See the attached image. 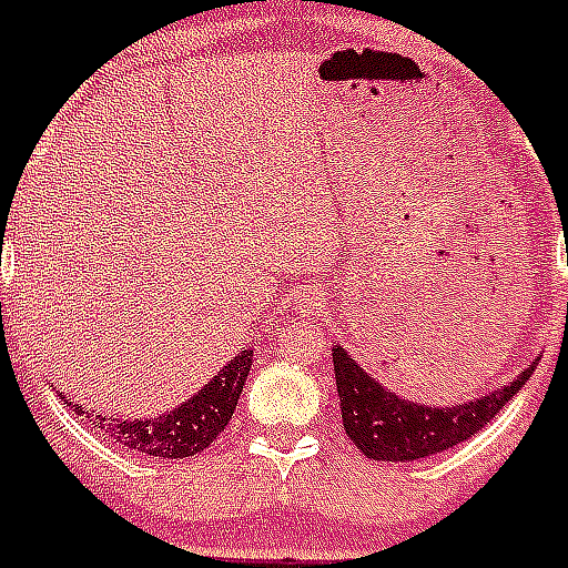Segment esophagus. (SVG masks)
<instances>
[{
	"label": "esophagus",
	"mask_w": 568,
	"mask_h": 568,
	"mask_svg": "<svg viewBox=\"0 0 568 568\" xmlns=\"http://www.w3.org/2000/svg\"><path fill=\"white\" fill-rule=\"evenodd\" d=\"M325 311V296L320 291H305V294L296 300V314L302 316H320Z\"/></svg>",
	"instance_id": "esophagus-1"
}]
</instances>
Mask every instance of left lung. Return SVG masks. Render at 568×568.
I'll list each match as a JSON object with an SVG mask.
<instances>
[{"label":"left lung","instance_id":"8db88e82","mask_svg":"<svg viewBox=\"0 0 568 568\" xmlns=\"http://www.w3.org/2000/svg\"><path fill=\"white\" fill-rule=\"evenodd\" d=\"M535 367L538 358L510 384L476 400H465L459 406H426L384 389L364 373L356 358L347 356V349L338 344L333 347L344 432L364 457L378 463H412L465 443L499 415L501 406L527 384Z\"/></svg>","mask_w":568,"mask_h":568}]
</instances>
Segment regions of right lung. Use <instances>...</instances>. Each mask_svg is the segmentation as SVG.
Listing matches in <instances>:
<instances>
[{
  "mask_svg": "<svg viewBox=\"0 0 568 568\" xmlns=\"http://www.w3.org/2000/svg\"><path fill=\"white\" fill-rule=\"evenodd\" d=\"M248 369H252V349H241L219 375H212L204 389L187 397L179 409L151 417V420L148 417L145 420H111V417H103L98 412L87 409V406L75 404L72 397L67 400V406H72V412H78L81 417H87L89 426L103 432L114 443H123L131 452L162 459L195 457V454L204 452L212 439H219L226 423L232 420Z\"/></svg>",
  "mask_w": 568,
  "mask_h": 568,
  "instance_id": "1",
  "label": "right lung"
}]
</instances>
